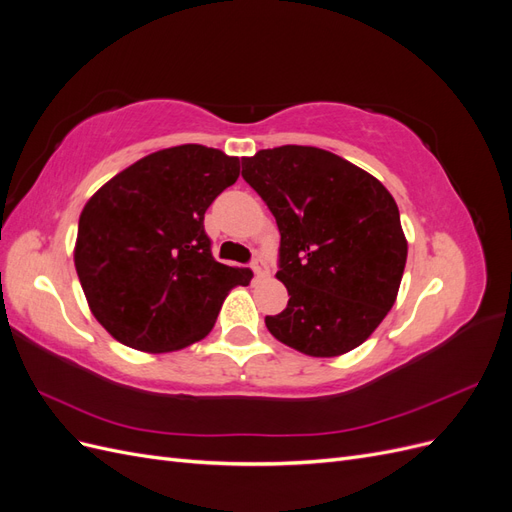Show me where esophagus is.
<instances>
[{
	"label": "esophagus",
	"mask_w": 512,
	"mask_h": 512,
	"mask_svg": "<svg viewBox=\"0 0 512 512\" xmlns=\"http://www.w3.org/2000/svg\"><path fill=\"white\" fill-rule=\"evenodd\" d=\"M252 271H254V275H256V277H265V275H269L267 262L262 260V258H254V262H252Z\"/></svg>",
	"instance_id": "esophagus-1"
}]
</instances>
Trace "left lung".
Returning a JSON list of instances; mask_svg holds the SVG:
<instances>
[{
	"label": "left lung",
	"instance_id": "1",
	"mask_svg": "<svg viewBox=\"0 0 512 512\" xmlns=\"http://www.w3.org/2000/svg\"><path fill=\"white\" fill-rule=\"evenodd\" d=\"M241 175L280 228L282 314L267 316L275 339L309 356L361 346L393 307L408 258L391 192L363 168L303 145L241 158Z\"/></svg>",
	"mask_w": 512,
	"mask_h": 512
}]
</instances>
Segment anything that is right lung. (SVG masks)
<instances>
[{
	"instance_id": "right-lung-1",
	"label": "right lung",
	"mask_w": 512,
	"mask_h": 512,
	"mask_svg": "<svg viewBox=\"0 0 512 512\" xmlns=\"http://www.w3.org/2000/svg\"><path fill=\"white\" fill-rule=\"evenodd\" d=\"M239 177V158L179 145L141 158L87 200L74 267L91 314L117 342L173 352L213 329L250 269L211 254L205 211Z\"/></svg>"
}]
</instances>
